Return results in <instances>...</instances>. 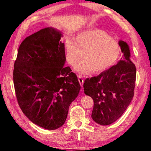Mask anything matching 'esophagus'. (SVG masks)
Here are the masks:
<instances>
[{
    "instance_id": "1",
    "label": "esophagus",
    "mask_w": 151,
    "mask_h": 151,
    "mask_svg": "<svg viewBox=\"0 0 151 151\" xmlns=\"http://www.w3.org/2000/svg\"><path fill=\"white\" fill-rule=\"evenodd\" d=\"M78 82L79 83H80L81 86H83V83H84V79L81 77V76H78Z\"/></svg>"
}]
</instances>
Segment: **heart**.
<instances>
[{
	"label": "heart",
	"mask_w": 151,
	"mask_h": 151,
	"mask_svg": "<svg viewBox=\"0 0 151 151\" xmlns=\"http://www.w3.org/2000/svg\"><path fill=\"white\" fill-rule=\"evenodd\" d=\"M66 59L76 68L81 75H87L91 70L98 73L108 69L118 59L121 48L116 40L102 30H88L79 32L75 40L68 39L65 44Z\"/></svg>",
	"instance_id": "b5f03b06"
}]
</instances>
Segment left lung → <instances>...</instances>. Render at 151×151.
Instances as JSON below:
<instances>
[{
  "label": "left lung",
  "instance_id": "left-lung-1",
  "mask_svg": "<svg viewBox=\"0 0 151 151\" xmlns=\"http://www.w3.org/2000/svg\"><path fill=\"white\" fill-rule=\"evenodd\" d=\"M123 57L116 65L100 75L86 78L85 93L93 99L91 117L101 125H109L122 116L134 96L136 67L127 42L120 40Z\"/></svg>",
  "mask_w": 151,
  "mask_h": 151
}]
</instances>
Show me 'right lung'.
Segmentation results:
<instances>
[{
	"label": "right lung",
	"mask_w": 151,
	"mask_h": 151,
	"mask_svg": "<svg viewBox=\"0 0 151 151\" xmlns=\"http://www.w3.org/2000/svg\"><path fill=\"white\" fill-rule=\"evenodd\" d=\"M62 37L60 31L48 27L27 37L14 65V86L20 108L30 121L48 130L63 126L81 89L77 76L69 66H64Z\"/></svg>",
	"instance_id": "1"
}]
</instances>
